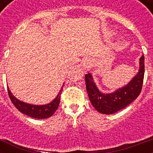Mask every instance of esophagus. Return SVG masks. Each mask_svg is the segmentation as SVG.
Here are the masks:
<instances>
[{"mask_svg":"<svg viewBox=\"0 0 153 153\" xmlns=\"http://www.w3.org/2000/svg\"><path fill=\"white\" fill-rule=\"evenodd\" d=\"M91 61L90 59H88V58L84 59L82 60V68H83L84 70L86 69V68H88V67L91 66Z\"/></svg>","mask_w":153,"mask_h":153,"instance_id":"obj_1","label":"esophagus"}]
</instances>
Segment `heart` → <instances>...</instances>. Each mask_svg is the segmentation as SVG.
<instances>
[{"label":"heart","mask_w":153,"mask_h":153,"mask_svg":"<svg viewBox=\"0 0 153 153\" xmlns=\"http://www.w3.org/2000/svg\"><path fill=\"white\" fill-rule=\"evenodd\" d=\"M109 36H112V34H109Z\"/></svg>","instance_id":"obj_1"}]
</instances>
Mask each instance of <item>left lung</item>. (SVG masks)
<instances>
[{"instance_id": "1", "label": "left lung", "mask_w": 153, "mask_h": 153, "mask_svg": "<svg viewBox=\"0 0 153 153\" xmlns=\"http://www.w3.org/2000/svg\"><path fill=\"white\" fill-rule=\"evenodd\" d=\"M145 75V56L140 59V69L137 74L126 86L114 93L103 94L99 91L91 74L85 75L86 86L91 104L101 114H112L126 108L137 98L143 86Z\"/></svg>"}]
</instances>
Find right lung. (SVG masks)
<instances>
[{"label": "right lung", "mask_w": 153, "mask_h": 153, "mask_svg": "<svg viewBox=\"0 0 153 153\" xmlns=\"http://www.w3.org/2000/svg\"><path fill=\"white\" fill-rule=\"evenodd\" d=\"M62 91V88H61L60 92L57 95V97L54 99L51 102L47 105H31L23 102L21 101L18 100L11 93L8 87V94L9 98H10L11 102L15 105V107L21 112L22 114H26L27 116L32 117L33 118L37 119H45L48 118L51 116H52L54 113L56 111V109L59 107L60 102V95L61 92Z\"/></svg>", "instance_id": "add662e5"}]
</instances>
